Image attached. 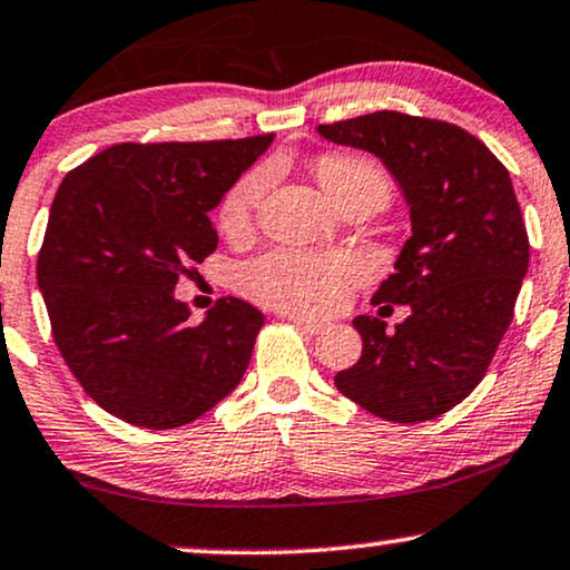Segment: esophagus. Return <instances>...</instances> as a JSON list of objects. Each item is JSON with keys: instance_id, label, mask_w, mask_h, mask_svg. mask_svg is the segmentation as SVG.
<instances>
[{"instance_id": "obj_1", "label": "esophagus", "mask_w": 570, "mask_h": 570, "mask_svg": "<svg viewBox=\"0 0 570 570\" xmlns=\"http://www.w3.org/2000/svg\"><path fill=\"white\" fill-rule=\"evenodd\" d=\"M287 320H291L298 330L308 332V335H320V332H324V327H327V324H324V322L306 320V316H301V314H291V316H287Z\"/></svg>"}]
</instances>
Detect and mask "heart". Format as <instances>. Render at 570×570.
I'll list each match as a JSON object with an SVG mask.
<instances>
[{"instance_id":"heart-1","label":"heart","mask_w":570,"mask_h":570,"mask_svg":"<svg viewBox=\"0 0 570 570\" xmlns=\"http://www.w3.org/2000/svg\"><path fill=\"white\" fill-rule=\"evenodd\" d=\"M314 175L340 212L364 206L382 209L390 202V180L374 161L353 154H322ZM269 188V169L254 167L222 196L217 222L227 238H240L254 225L256 209ZM358 267L348 256L272 250L243 267L240 285L250 298L301 314H330L348 298Z\"/></svg>"}]
</instances>
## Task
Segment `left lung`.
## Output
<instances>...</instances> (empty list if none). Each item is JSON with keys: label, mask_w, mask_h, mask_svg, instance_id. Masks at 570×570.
Masks as SVG:
<instances>
[{"label": "left lung", "mask_w": 570, "mask_h": 570, "mask_svg": "<svg viewBox=\"0 0 570 570\" xmlns=\"http://www.w3.org/2000/svg\"><path fill=\"white\" fill-rule=\"evenodd\" d=\"M316 130L382 159L411 212V238L372 301L411 314L395 332L376 316L353 320L364 351L337 372V390L384 421L438 419L482 382L527 277L511 175L482 140L442 120L384 109Z\"/></svg>", "instance_id": "8db88e82"}]
</instances>
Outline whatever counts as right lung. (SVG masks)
<instances>
[{
  "mask_svg": "<svg viewBox=\"0 0 570 570\" xmlns=\"http://www.w3.org/2000/svg\"><path fill=\"white\" fill-rule=\"evenodd\" d=\"M272 140L117 144L59 183L39 291L65 364L112 416L175 430L246 374L264 314L227 295L190 324L175 285L217 250L209 212Z\"/></svg>",
  "mask_w": 570,
  "mask_h": 570,
  "instance_id": "right-lung-1",
  "label": "right lung"
}]
</instances>
